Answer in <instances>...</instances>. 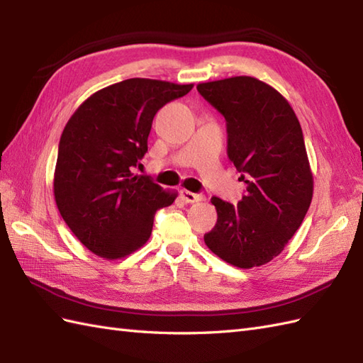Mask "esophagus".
Wrapping results in <instances>:
<instances>
[{"mask_svg": "<svg viewBox=\"0 0 363 363\" xmlns=\"http://www.w3.org/2000/svg\"><path fill=\"white\" fill-rule=\"evenodd\" d=\"M181 198L186 203H199L206 199L203 194H194V191H189V190H181Z\"/></svg>", "mask_w": 363, "mask_h": 363, "instance_id": "34e87169", "label": "esophagus"}]
</instances>
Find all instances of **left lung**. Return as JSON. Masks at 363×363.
I'll return each instance as SVG.
<instances>
[{
	"instance_id": "1",
	"label": "left lung",
	"mask_w": 363,
	"mask_h": 363,
	"mask_svg": "<svg viewBox=\"0 0 363 363\" xmlns=\"http://www.w3.org/2000/svg\"><path fill=\"white\" fill-rule=\"evenodd\" d=\"M196 89L225 117L228 157L246 184L237 204L211 199L218 218L204 242L234 267L265 265L282 252L312 201L303 129L287 99L251 76L203 82Z\"/></svg>"
}]
</instances>
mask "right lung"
<instances>
[{
    "label": "right lung",
    "instance_id": "right-lung-1",
    "mask_svg": "<svg viewBox=\"0 0 363 363\" xmlns=\"http://www.w3.org/2000/svg\"><path fill=\"white\" fill-rule=\"evenodd\" d=\"M194 84L133 78L84 101L60 137L54 198L64 221L91 252L121 259L148 240L154 215L176 194L133 168L148 151L160 107L187 95Z\"/></svg>",
    "mask_w": 363,
    "mask_h": 363
}]
</instances>
